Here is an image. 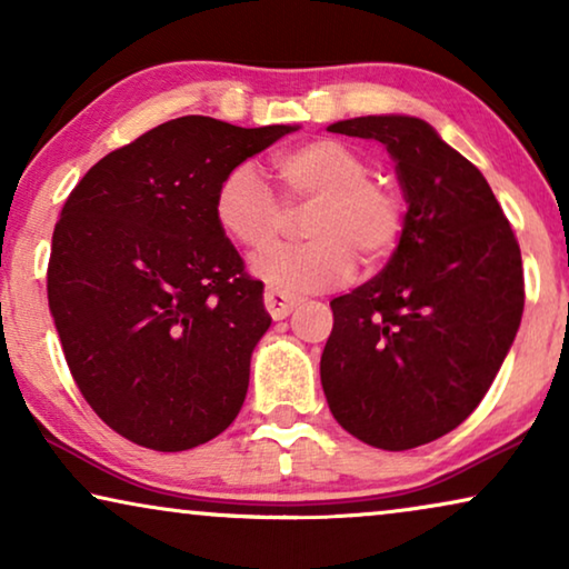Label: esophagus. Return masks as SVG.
Returning a JSON list of instances; mask_svg holds the SVG:
<instances>
[{"label": "esophagus", "instance_id": "obj_1", "mask_svg": "<svg viewBox=\"0 0 569 569\" xmlns=\"http://www.w3.org/2000/svg\"><path fill=\"white\" fill-rule=\"evenodd\" d=\"M263 306H267L269 316L274 318V321H282V318L290 316L292 310L300 306V300L279 290H267V295H263Z\"/></svg>", "mask_w": 569, "mask_h": 569}]
</instances>
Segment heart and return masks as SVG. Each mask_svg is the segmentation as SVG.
Here are the masks:
<instances>
[{"mask_svg":"<svg viewBox=\"0 0 569 569\" xmlns=\"http://www.w3.org/2000/svg\"><path fill=\"white\" fill-rule=\"evenodd\" d=\"M279 201L259 170L236 166L214 193L217 224L253 253L270 251L289 214L311 209V243L261 256L253 274L282 292L345 284L357 267H378L399 246L403 207L391 186L370 178V162L337 139H313L271 160Z\"/></svg>","mask_w":569,"mask_h":569,"instance_id":"b5f03b06","label":"heart"}]
</instances>
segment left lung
I'll return each mask as SVG.
<instances>
[{
    "instance_id": "obj_1",
    "label": "left lung",
    "mask_w": 569,
    "mask_h": 569,
    "mask_svg": "<svg viewBox=\"0 0 569 569\" xmlns=\"http://www.w3.org/2000/svg\"><path fill=\"white\" fill-rule=\"evenodd\" d=\"M333 134L376 139L407 214L386 269L331 300L321 386L357 440L409 450L456 430L492 386L523 316L520 248L487 178L415 116H360Z\"/></svg>"
}]
</instances>
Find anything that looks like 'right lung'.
<instances>
[{
	"instance_id": "add662e5",
	"label": "right lung",
	"mask_w": 569,
	"mask_h": 569,
	"mask_svg": "<svg viewBox=\"0 0 569 569\" xmlns=\"http://www.w3.org/2000/svg\"><path fill=\"white\" fill-rule=\"evenodd\" d=\"M181 116L96 162L53 228L49 308L84 401L137 446L228 430L267 333L263 284L214 217L240 162L298 131Z\"/></svg>"
}]
</instances>
